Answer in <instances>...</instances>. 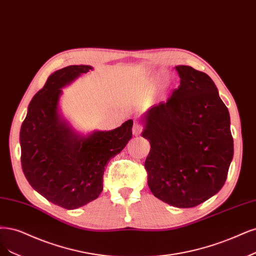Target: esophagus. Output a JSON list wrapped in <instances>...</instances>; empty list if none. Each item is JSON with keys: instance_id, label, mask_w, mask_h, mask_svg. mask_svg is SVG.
<instances>
[{"instance_id": "esophagus-1", "label": "esophagus", "mask_w": 256, "mask_h": 256, "mask_svg": "<svg viewBox=\"0 0 256 256\" xmlns=\"http://www.w3.org/2000/svg\"><path fill=\"white\" fill-rule=\"evenodd\" d=\"M142 126L138 125V124H134V128H132V134H134V136H140V132H142Z\"/></svg>"}]
</instances>
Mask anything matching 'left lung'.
<instances>
[{"label":"left lung","mask_w":256,"mask_h":256,"mask_svg":"<svg viewBox=\"0 0 256 256\" xmlns=\"http://www.w3.org/2000/svg\"><path fill=\"white\" fill-rule=\"evenodd\" d=\"M176 70L178 89L140 122L142 136L150 143L145 161L149 188L165 204L188 208L222 190L234 145L230 114L214 82L188 66Z\"/></svg>","instance_id":"obj_1"}]
</instances>
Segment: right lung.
Instances as JSON below:
<instances>
[{"instance_id":"right-lung-1","label":"right lung","mask_w":256,"mask_h":256,"mask_svg":"<svg viewBox=\"0 0 256 256\" xmlns=\"http://www.w3.org/2000/svg\"><path fill=\"white\" fill-rule=\"evenodd\" d=\"M91 70V66H68L50 75L32 98L20 131L26 179L40 195L66 210L84 206L100 196L106 164L132 136V120L113 130L84 136L61 114V89Z\"/></svg>"}]
</instances>
